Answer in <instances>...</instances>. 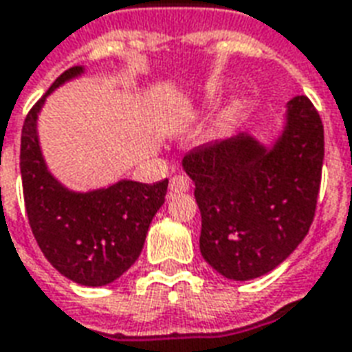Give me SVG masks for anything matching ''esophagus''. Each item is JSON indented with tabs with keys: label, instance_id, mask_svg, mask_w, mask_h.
Masks as SVG:
<instances>
[{
	"label": "esophagus",
	"instance_id": "1",
	"mask_svg": "<svg viewBox=\"0 0 352 352\" xmlns=\"http://www.w3.org/2000/svg\"><path fill=\"white\" fill-rule=\"evenodd\" d=\"M168 189H170V197L178 195V193H186V191L189 189V180L186 178V176H174V178L170 180Z\"/></svg>",
	"mask_w": 352,
	"mask_h": 352
}]
</instances>
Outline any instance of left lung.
I'll return each mask as SVG.
<instances>
[{
	"instance_id": "obj_1",
	"label": "left lung",
	"mask_w": 352,
	"mask_h": 352,
	"mask_svg": "<svg viewBox=\"0 0 352 352\" xmlns=\"http://www.w3.org/2000/svg\"><path fill=\"white\" fill-rule=\"evenodd\" d=\"M322 161L324 126L307 96L288 102L271 148L239 132L189 151L182 166L195 182L206 263L231 280L280 265L313 223Z\"/></svg>"
}]
</instances>
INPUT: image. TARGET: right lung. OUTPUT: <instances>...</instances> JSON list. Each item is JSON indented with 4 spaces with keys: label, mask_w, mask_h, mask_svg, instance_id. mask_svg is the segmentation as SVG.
Wrapping results in <instances>:
<instances>
[{
    "label": "right lung",
    "mask_w": 352,
    "mask_h": 352,
    "mask_svg": "<svg viewBox=\"0 0 352 352\" xmlns=\"http://www.w3.org/2000/svg\"><path fill=\"white\" fill-rule=\"evenodd\" d=\"M81 74L83 66L66 69L26 116L21 138L22 189L32 233L52 267L77 284L106 286L138 260L168 180H121L79 193L64 188L49 172L37 138V116L56 87Z\"/></svg>",
    "instance_id": "add662e5"
}]
</instances>
